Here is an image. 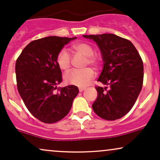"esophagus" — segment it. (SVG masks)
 <instances>
[{"mask_svg": "<svg viewBox=\"0 0 160 160\" xmlns=\"http://www.w3.org/2000/svg\"><path fill=\"white\" fill-rule=\"evenodd\" d=\"M86 89V88H83V87H80L79 88V91L80 92H82V91H84Z\"/></svg>", "mask_w": 160, "mask_h": 160, "instance_id": "obj_1", "label": "esophagus"}]
</instances>
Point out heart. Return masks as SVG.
<instances>
[{"mask_svg": "<svg viewBox=\"0 0 160 160\" xmlns=\"http://www.w3.org/2000/svg\"><path fill=\"white\" fill-rule=\"evenodd\" d=\"M72 49L76 52L86 56L84 66L89 65L95 68H98L101 64V59L98 56L94 55V49L92 46L86 43H75L72 46ZM56 64L61 70L67 71L71 65V56L65 49L58 52L56 56ZM95 78V72L91 68L83 69H73L66 73L64 80L67 84L74 85L79 87L87 86Z\"/></svg>", "mask_w": 160, "mask_h": 160, "instance_id": "b5f03b06", "label": "heart"}]
</instances>
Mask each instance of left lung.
Wrapping results in <instances>:
<instances>
[{"label":"left lung","instance_id":"obj_1","mask_svg":"<svg viewBox=\"0 0 160 160\" xmlns=\"http://www.w3.org/2000/svg\"><path fill=\"white\" fill-rule=\"evenodd\" d=\"M92 39L100 49L104 62L98 81L110 86H96L98 97L93 111L106 120L122 117L133 107L142 89L144 65L140 55L130 40L113 34L83 35Z\"/></svg>","mask_w":160,"mask_h":160}]
</instances>
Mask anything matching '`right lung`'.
<instances>
[{"instance_id":"right-lung-1","label":"right lung","mask_w":160,"mask_h":160,"mask_svg":"<svg viewBox=\"0 0 160 160\" xmlns=\"http://www.w3.org/2000/svg\"><path fill=\"white\" fill-rule=\"evenodd\" d=\"M75 38L50 36L33 40L16 62L17 89L30 113L41 122L53 123L69 113L79 92L76 86L58 88L62 71L56 64L58 52Z\"/></svg>"}]
</instances>
